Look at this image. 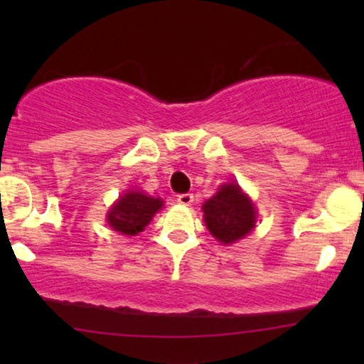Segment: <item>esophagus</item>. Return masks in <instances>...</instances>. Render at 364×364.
<instances>
[{
    "mask_svg": "<svg viewBox=\"0 0 364 364\" xmlns=\"http://www.w3.org/2000/svg\"><path fill=\"white\" fill-rule=\"evenodd\" d=\"M176 200H178L179 205L188 207V205H191V203H193V195H191V193H179Z\"/></svg>",
    "mask_w": 364,
    "mask_h": 364,
    "instance_id": "obj_1",
    "label": "esophagus"
}]
</instances>
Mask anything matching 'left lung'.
Segmentation results:
<instances>
[{"instance_id":"obj_1","label":"left lung","mask_w":364,"mask_h":364,"mask_svg":"<svg viewBox=\"0 0 364 364\" xmlns=\"http://www.w3.org/2000/svg\"><path fill=\"white\" fill-rule=\"evenodd\" d=\"M212 236L229 245L248 235L255 225V207L241 188L229 183L207 200L202 207Z\"/></svg>"}]
</instances>
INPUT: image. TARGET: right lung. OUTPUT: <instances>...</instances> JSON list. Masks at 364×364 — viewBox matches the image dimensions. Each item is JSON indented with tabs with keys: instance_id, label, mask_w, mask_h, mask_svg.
Returning a JSON list of instances; mask_svg holds the SVG:
<instances>
[{
	"instance_id": "right-lung-1",
	"label": "right lung",
	"mask_w": 364,
	"mask_h": 364,
	"mask_svg": "<svg viewBox=\"0 0 364 364\" xmlns=\"http://www.w3.org/2000/svg\"><path fill=\"white\" fill-rule=\"evenodd\" d=\"M161 207V198L147 196L141 191H128L112 205L107 214V223L121 235L135 236L144 231L145 225Z\"/></svg>"
}]
</instances>
